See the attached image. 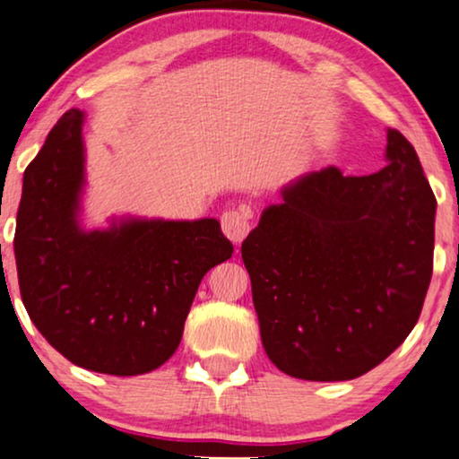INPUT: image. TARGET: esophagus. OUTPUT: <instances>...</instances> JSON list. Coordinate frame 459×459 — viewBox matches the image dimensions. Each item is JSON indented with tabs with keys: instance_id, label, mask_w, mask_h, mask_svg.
I'll use <instances>...</instances> for the list:
<instances>
[{
	"instance_id": "34e87169",
	"label": "esophagus",
	"mask_w": 459,
	"mask_h": 459,
	"mask_svg": "<svg viewBox=\"0 0 459 459\" xmlns=\"http://www.w3.org/2000/svg\"><path fill=\"white\" fill-rule=\"evenodd\" d=\"M222 224V233L229 237L235 246L246 239L249 233V212L246 210H226L220 218Z\"/></svg>"
}]
</instances>
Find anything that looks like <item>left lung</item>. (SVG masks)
Returning <instances> with one entry per match:
<instances>
[{
  "instance_id": "left-lung-1",
  "label": "left lung",
  "mask_w": 459,
  "mask_h": 459,
  "mask_svg": "<svg viewBox=\"0 0 459 459\" xmlns=\"http://www.w3.org/2000/svg\"><path fill=\"white\" fill-rule=\"evenodd\" d=\"M386 161L369 176L327 166L293 180L243 241L262 346L287 376L354 380L420 319L437 199L396 130H388Z\"/></svg>"
}]
</instances>
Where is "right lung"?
Masks as SVG:
<instances>
[{"label": "right lung", "instance_id": "1", "mask_svg": "<svg viewBox=\"0 0 459 459\" xmlns=\"http://www.w3.org/2000/svg\"><path fill=\"white\" fill-rule=\"evenodd\" d=\"M85 113L71 108L24 169L14 255L39 333L79 368L149 374L176 352L204 274L233 255L216 218L79 222Z\"/></svg>", "mask_w": 459, "mask_h": 459}]
</instances>
